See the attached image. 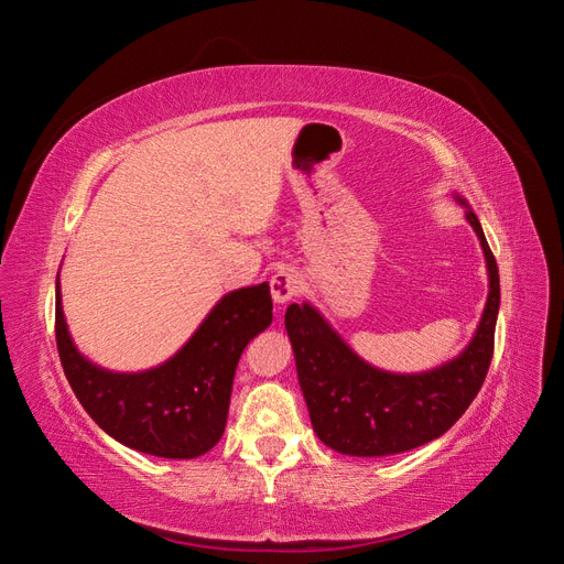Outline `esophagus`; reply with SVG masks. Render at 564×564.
I'll return each instance as SVG.
<instances>
[{
    "label": "esophagus",
    "mask_w": 564,
    "mask_h": 564,
    "mask_svg": "<svg viewBox=\"0 0 564 564\" xmlns=\"http://www.w3.org/2000/svg\"><path fill=\"white\" fill-rule=\"evenodd\" d=\"M270 292H272V299H275V303L292 301L301 292V278L296 275L294 270L282 268V270L275 272V275H272Z\"/></svg>",
    "instance_id": "obj_1"
}]
</instances>
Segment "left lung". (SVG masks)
<instances>
[{"label":"left lung","instance_id":"left-lung-1","mask_svg":"<svg viewBox=\"0 0 564 564\" xmlns=\"http://www.w3.org/2000/svg\"><path fill=\"white\" fill-rule=\"evenodd\" d=\"M466 218L485 249L489 299L470 346L456 360L423 373H388L360 360L308 303L286 308L299 383L327 447L350 456L409 452L447 433L480 392L494 355L501 289L480 220L470 209Z\"/></svg>","mask_w":564,"mask_h":564}]
</instances>
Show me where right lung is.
I'll use <instances>...</instances> for the list:
<instances>
[{"label": "right lung", "instance_id": "obj_1", "mask_svg": "<svg viewBox=\"0 0 564 564\" xmlns=\"http://www.w3.org/2000/svg\"><path fill=\"white\" fill-rule=\"evenodd\" d=\"M270 322L268 282L237 289L172 360L143 373H112L73 346L56 280V346L67 383L108 435L152 456L195 458L216 445L226 431L240 355Z\"/></svg>", "mask_w": 564, "mask_h": 564}]
</instances>
